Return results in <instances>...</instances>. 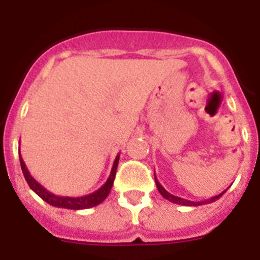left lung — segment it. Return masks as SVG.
I'll use <instances>...</instances> for the list:
<instances>
[{
    "label": "left lung",
    "mask_w": 260,
    "mask_h": 260,
    "mask_svg": "<svg viewBox=\"0 0 260 260\" xmlns=\"http://www.w3.org/2000/svg\"><path fill=\"white\" fill-rule=\"evenodd\" d=\"M155 182H156V186H157V190H158V192H160V194L162 195V198L168 199V201H169V202H172V203L181 204V206H203V204L212 203V202L217 201V199H219L220 197H221V195L224 194L225 191H226V190H225V191L220 192L219 195H216V197H212V198H211V199H207V201H202V202H192V201H187V199L180 198V197H176V195L171 194V192H168L167 190H165L164 187H162V186H161V183L158 182V181H157V178H156V176H155Z\"/></svg>",
    "instance_id": "obj_1"
}]
</instances>
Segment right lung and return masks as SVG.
<instances>
[{
    "instance_id": "right-lung-1",
    "label": "right lung",
    "mask_w": 260,
    "mask_h": 260,
    "mask_svg": "<svg viewBox=\"0 0 260 260\" xmlns=\"http://www.w3.org/2000/svg\"><path fill=\"white\" fill-rule=\"evenodd\" d=\"M118 160L119 155H117L116 160L113 162V167H112V172H110V176L108 177L107 182L100 187L96 191L91 192L88 195H84V197H61V195H56L50 192L49 190H47L43 185L38 182V181L34 178V177L29 174L28 169H27L26 164L23 161L22 156H19L20 167H22L23 176L26 178L27 183L31 187V190L36 192V194L40 197L43 201L47 202L48 204L53 206V207L57 208H68V210H86V208L95 207L98 204H100L102 202H104V199L109 195L110 189L113 186L114 177H116V171L117 167H118Z\"/></svg>"
}]
</instances>
